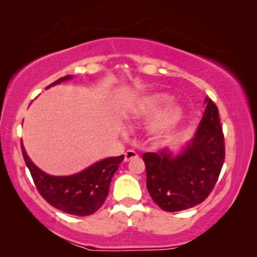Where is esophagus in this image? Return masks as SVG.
<instances>
[{"label": "esophagus", "mask_w": 257, "mask_h": 257, "mask_svg": "<svg viewBox=\"0 0 257 257\" xmlns=\"http://www.w3.org/2000/svg\"><path fill=\"white\" fill-rule=\"evenodd\" d=\"M137 157H138V153L135 151H133V150H128V151L124 153V161L125 162H129L131 159L137 158Z\"/></svg>", "instance_id": "esophagus-1"}]
</instances>
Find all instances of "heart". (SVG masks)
Segmentation results:
<instances>
[{
	"mask_svg": "<svg viewBox=\"0 0 257 257\" xmlns=\"http://www.w3.org/2000/svg\"><path fill=\"white\" fill-rule=\"evenodd\" d=\"M172 101V96L168 94H153L146 96L138 102L133 110V114L137 119H151L163 110ZM182 118V110L179 106H170L166 111L162 112L153 122L152 132L157 135H163L175 126Z\"/></svg>",
	"mask_w": 257,
	"mask_h": 257,
	"instance_id": "heart-1",
	"label": "heart"
}]
</instances>
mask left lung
I'll return each mask as SVG.
<instances>
[{"mask_svg":"<svg viewBox=\"0 0 257 257\" xmlns=\"http://www.w3.org/2000/svg\"><path fill=\"white\" fill-rule=\"evenodd\" d=\"M196 135L176 157L169 152H146L147 190L162 210L180 211L202 203L214 190L225 162V137L219 110L211 99H205Z\"/></svg>","mask_w":257,"mask_h":257,"instance_id":"1","label":"left lung"}]
</instances>
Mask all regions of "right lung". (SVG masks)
Listing matches in <instances>:
<instances>
[{
	"mask_svg": "<svg viewBox=\"0 0 257 257\" xmlns=\"http://www.w3.org/2000/svg\"><path fill=\"white\" fill-rule=\"evenodd\" d=\"M71 78L67 75L53 82L48 87ZM22 152L26 167L41 196L52 206L67 214L87 216L95 213L104 204L113 174L117 172L124 156L110 157L94 163L83 172L70 176H52L35 166L26 155L22 143Z\"/></svg>",
	"mask_w": 257,
	"mask_h": 257,
	"instance_id": "right-lung-1",
	"label": "right lung"
}]
</instances>
